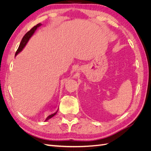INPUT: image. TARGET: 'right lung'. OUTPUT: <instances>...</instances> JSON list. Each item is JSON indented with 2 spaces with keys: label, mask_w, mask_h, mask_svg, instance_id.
<instances>
[{
  "label": "right lung",
  "mask_w": 151,
  "mask_h": 151,
  "mask_svg": "<svg viewBox=\"0 0 151 151\" xmlns=\"http://www.w3.org/2000/svg\"><path fill=\"white\" fill-rule=\"evenodd\" d=\"M40 26H42V24H41V23H39V24H36V26H35L33 27V28H32L28 32H27V33H26V35L23 36V38H22V40H21V43H20L19 46V48H18L16 52L15 56H16L18 53H19V52H21L22 51V49H23L24 47H25V45H26V43H28V42L29 41V38L31 37L32 35H33L34 34V33L35 32V31L36 30V29H37L38 28H39V27H40ZM57 111H57L55 113H53V114H51V115H49V116L46 118V120H45V121H47L48 120H49V119H50V118H52L53 116L55 115L56 113H57Z\"/></svg>",
  "instance_id": "1"
}]
</instances>
